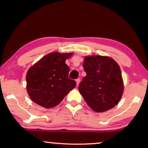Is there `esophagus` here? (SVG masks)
<instances>
[{
	"instance_id": "obj_1",
	"label": "esophagus",
	"mask_w": 148,
	"mask_h": 148,
	"mask_svg": "<svg viewBox=\"0 0 148 148\" xmlns=\"http://www.w3.org/2000/svg\"><path fill=\"white\" fill-rule=\"evenodd\" d=\"M76 85H77V86H78L79 84V82H80V78H77L76 80Z\"/></svg>"
}]
</instances>
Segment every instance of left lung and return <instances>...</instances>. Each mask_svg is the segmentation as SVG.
Wrapping results in <instances>:
<instances>
[{"label": "left lung", "mask_w": 148, "mask_h": 148, "mask_svg": "<svg viewBox=\"0 0 148 148\" xmlns=\"http://www.w3.org/2000/svg\"><path fill=\"white\" fill-rule=\"evenodd\" d=\"M83 66L87 75L78 89L92 110L103 112L118 103L123 92V82L118 64L109 57H86Z\"/></svg>", "instance_id": "1"}]
</instances>
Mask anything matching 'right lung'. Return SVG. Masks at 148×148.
<instances>
[{
	"label": "right lung",
	"instance_id": "add662e5",
	"mask_svg": "<svg viewBox=\"0 0 148 148\" xmlns=\"http://www.w3.org/2000/svg\"><path fill=\"white\" fill-rule=\"evenodd\" d=\"M72 55L50 53L29 69L26 76L27 90L32 101L50 108L59 104L74 88L76 82L69 77L70 69L65 63Z\"/></svg>",
	"mask_w": 148,
	"mask_h": 148
}]
</instances>
